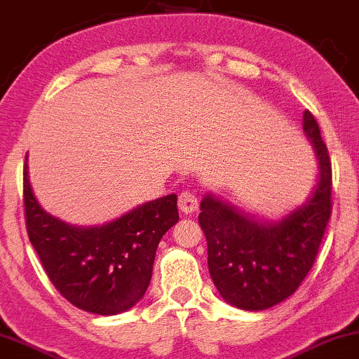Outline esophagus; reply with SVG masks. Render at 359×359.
<instances>
[{
    "label": "esophagus",
    "instance_id": "34e87169",
    "mask_svg": "<svg viewBox=\"0 0 359 359\" xmlns=\"http://www.w3.org/2000/svg\"><path fill=\"white\" fill-rule=\"evenodd\" d=\"M197 205H199V201H197V194L192 191H183L180 194L178 199V207L183 214H192V212L197 210Z\"/></svg>",
    "mask_w": 359,
    "mask_h": 359
}]
</instances>
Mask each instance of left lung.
<instances>
[{
  "instance_id": "8db88e82",
  "label": "left lung",
  "mask_w": 359,
  "mask_h": 359,
  "mask_svg": "<svg viewBox=\"0 0 359 359\" xmlns=\"http://www.w3.org/2000/svg\"><path fill=\"white\" fill-rule=\"evenodd\" d=\"M303 131L318 158V183L308 201L277 222L238 210L214 194L201 201L199 225L218 293L231 306L262 311L292 296L313 267L332 212V163L313 113Z\"/></svg>"
}]
</instances>
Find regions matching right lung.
I'll return each mask as SVG.
<instances>
[{
	"label": "right lung",
	"mask_w": 359,
	"mask_h": 359,
	"mask_svg": "<svg viewBox=\"0 0 359 359\" xmlns=\"http://www.w3.org/2000/svg\"><path fill=\"white\" fill-rule=\"evenodd\" d=\"M24 165L25 225L55 288L87 313L115 316L147 290L158 243L180 220L176 194L145 202L98 226H76L41 209Z\"/></svg>",
	"instance_id": "1"
}]
</instances>
